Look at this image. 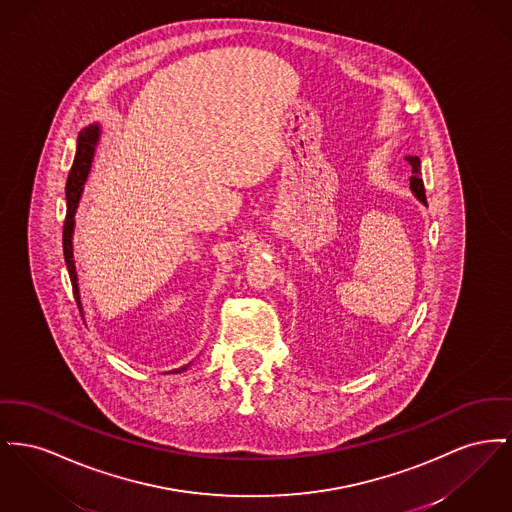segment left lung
Listing matches in <instances>:
<instances>
[{
	"instance_id": "1",
	"label": "left lung",
	"mask_w": 512,
	"mask_h": 512,
	"mask_svg": "<svg viewBox=\"0 0 512 512\" xmlns=\"http://www.w3.org/2000/svg\"><path fill=\"white\" fill-rule=\"evenodd\" d=\"M408 162L412 166V178H410V187L414 191V195L420 199L421 203L427 205L425 199V187H423V180H421L420 158L418 156H408Z\"/></svg>"
}]
</instances>
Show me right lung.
I'll list each match as a JSON object with an SVG mask.
<instances>
[{"instance_id": "1", "label": "right lung", "mask_w": 512, "mask_h": 512, "mask_svg": "<svg viewBox=\"0 0 512 512\" xmlns=\"http://www.w3.org/2000/svg\"><path fill=\"white\" fill-rule=\"evenodd\" d=\"M98 141V125H91L87 129H83L79 133L77 139V154L71 166V172L67 176V183H65V197H67V214H65V222H63V255H65V263H67V271H69V278H71V286H73V296L77 301L79 311L81 309V300H79V286H77V272H75V263H73V247H71V236H73V216L77 211L81 193H83V183L89 176L91 170L92 154H94V147ZM187 365H183L180 369H174L176 373L185 371Z\"/></svg>"}]
</instances>
